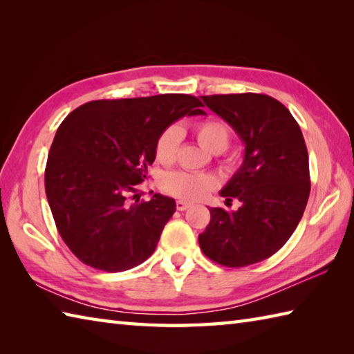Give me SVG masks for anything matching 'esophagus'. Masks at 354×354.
<instances>
[{
    "mask_svg": "<svg viewBox=\"0 0 354 354\" xmlns=\"http://www.w3.org/2000/svg\"><path fill=\"white\" fill-rule=\"evenodd\" d=\"M190 207H192L190 202H187V201H176V208L179 209V212H184V209L190 208Z\"/></svg>",
    "mask_w": 354,
    "mask_h": 354,
    "instance_id": "34e87169",
    "label": "esophagus"
}]
</instances>
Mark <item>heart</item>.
<instances>
[{
    "label": "heart",
    "instance_id": "b5f03b06",
    "mask_svg": "<svg viewBox=\"0 0 354 354\" xmlns=\"http://www.w3.org/2000/svg\"><path fill=\"white\" fill-rule=\"evenodd\" d=\"M196 135L202 146L213 153L227 150L231 141L230 126L219 118H208L196 126ZM183 141V129L171 124L161 132L155 145L156 160L162 164H171L176 160L179 146ZM216 187V179L212 175L199 171L178 170L167 173L162 179V189L173 196L196 201L204 198Z\"/></svg>",
    "mask_w": 354,
    "mask_h": 354
}]
</instances>
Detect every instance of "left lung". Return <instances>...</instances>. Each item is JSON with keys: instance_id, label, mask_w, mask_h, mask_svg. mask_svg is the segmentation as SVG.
Listing matches in <instances>:
<instances>
[{"instance_id": "obj_1", "label": "left lung", "mask_w": 354, "mask_h": 354, "mask_svg": "<svg viewBox=\"0 0 354 354\" xmlns=\"http://www.w3.org/2000/svg\"><path fill=\"white\" fill-rule=\"evenodd\" d=\"M245 145L240 169L221 194L239 199L237 212L209 208L199 234L209 260L228 268L254 265L275 254L301 221L310 193L309 155L289 109L265 94L202 95Z\"/></svg>"}]
</instances>
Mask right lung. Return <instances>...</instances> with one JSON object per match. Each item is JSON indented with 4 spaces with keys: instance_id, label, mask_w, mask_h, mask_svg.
I'll return each mask as SVG.
<instances>
[{
    "instance_id": "add662e5",
    "label": "right lung",
    "mask_w": 354,
    "mask_h": 354,
    "mask_svg": "<svg viewBox=\"0 0 354 354\" xmlns=\"http://www.w3.org/2000/svg\"><path fill=\"white\" fill-rule=\"evenodd\" d=\"M196 97L160 94L94 100L59 126L45 167V193L62 240L85 265L122 272L153 254L175 199L140 201L161 132L184 115H205Z\"/></svg>"
}]
</instances>
